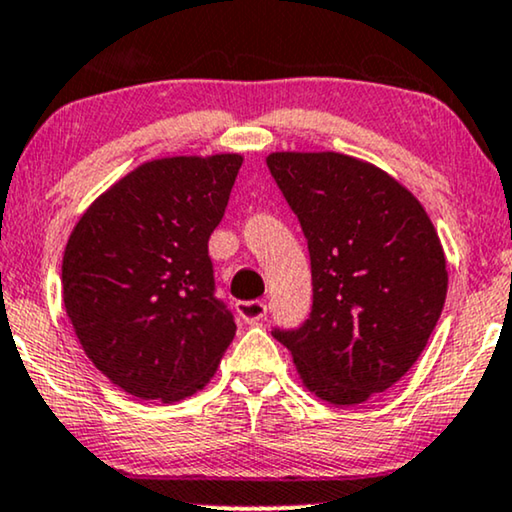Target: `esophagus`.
Listing matches in <instances>:
<instances>
[{
  "label": "esophagus",
  "mask_w": 512,
  "mask_h": 512,
  "mask_svg": "<svg viewBox=\"0 0 512 512\" xmlns=\"http://www.w3.org/2000/svg\"><path fill=\"white\" fill-rule=\"evenodd\" d=\"M238 313L245 323H257L267 316V302L262 299H250V302H238Z\"/></svg>",
  "instance_id": "1"
}]
</instances>
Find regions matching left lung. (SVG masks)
I'll list each match as a JSON object with an SVG mask.
<instances>
[{"instance_id":"obj_1","label":"left lung","mask_w":512,"mask_h":512,"mask_svg":"<svg viewBox=\"0 0 512 512\" xmlns=\"http://www.w3.org/2000/svg\"><path fill=\"white\" fill-rule=\"evenodd\" d=\"M267 166L309 243L313 306L274 327L299 379L330 405L391 388L426 349L447 297L431 217L372 163L337 152H274Z\"/></svg>"}]
</instances>
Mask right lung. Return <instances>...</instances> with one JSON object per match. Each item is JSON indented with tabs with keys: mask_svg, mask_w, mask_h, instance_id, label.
Wrapping results in <instances>:
<instances>
[{
	"mask_svg": "<svg viewBox=\"0 0 512 512\" xmlns=\"http://www.w3.org/2000/svg\"><path fill=\"white\" fill-rule=\"evenodd\" d=\"M241 154L147 161L91 203L63 255V302L105 377L142 400L201 391L236 335L208 238Z\"/></svg>",
	"mask_w": 512,
	"mask_h": 512,
	"instance_id": "obj_1",
	"label": "right lung"
}]
</instances>
